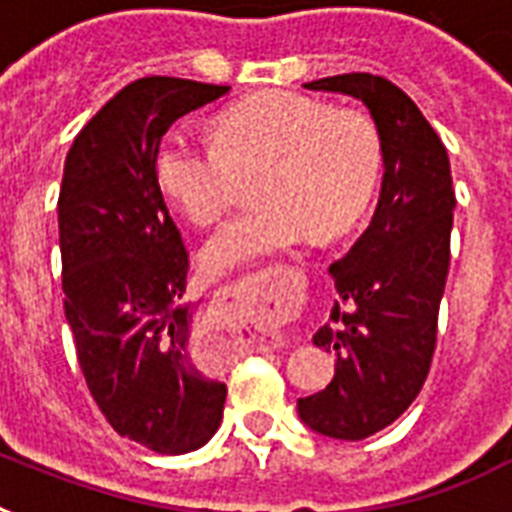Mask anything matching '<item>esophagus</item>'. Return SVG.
<instances>
[{"instance_id": "34e87169", "label": "esophagus", "mask_w": 512, "mask_h": 512, "mask_svg": "<svg viewBox=\"0 0 512 512\" xmlns=\"http://www.w3.org/2000/svg\"><path fill=\"white\" fill-rule=\"evenodd\" d=\"M281 345H284V342H281L279 337H271V340H263V345H260V348H263V350H276V348H281Z\"/></svg>"}]
</instances>
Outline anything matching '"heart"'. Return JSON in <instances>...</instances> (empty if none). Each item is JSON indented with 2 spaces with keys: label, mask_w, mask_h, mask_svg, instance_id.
<instances>
[{
  "label": "heart",
  "mask_w": 512,
  "mask_h": 512,
  "mask_svg": "<svg viewBox=\"0 0 512 512\" xmlns=\"http://www.w3.org/2000/svg\"><path fill=\"white\" fill-rule=\"evenodd\" d=\"M382 170L377 124L297 92H260L225 108L212 143L172 132L154 177L188 220L209 225L255 180L257 207L217 228L201 247L209 273H231L303 244L340 236L364 215Z\"/></svg>",
  "instance_id": "obj_1"
}]
</instances>
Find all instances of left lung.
I'll return each instance as SVG.
<instances>
[{"instance_id": "left-lung-1", "label": "left lung", "mask_w": 512, "mask_h": 512, "mask_svg": "<svg viewBox=\"0 0 512 512\" xmlns=\"http://www.w3.org/2000/svg\"><path fill=\"white\" fill-rule=\"evenodd\" d=\"M305 87L361 100L382 140L377 209L348 255L329 265L340 300L313 335L335 353V377L297 401L311 430L361 441L398 420L428 377L457 207L452 167L436 130L388 79L340 74Z\"/></svg>"}]
</instances>
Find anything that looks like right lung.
Listing matches in <instances>:
<instances>
[{
    "mask_svg": "<svg viewBox=\"0 0 512 512\" xmlns=\"http://www.w3.org/2000/svg\"><path fill=\"white\" fill-rule=\"evenodd\" d=\"M231 87L146 76L116 92L66 156L58 199L66 319L119 436L185 454L215 436L225 382L204 372L183 303L188 252L154 177L164 132Z\"/></svg>",
    "mask_w": 512,
    "mask_h": 512,
    "instance_id": "1",
    "label": "right lung"
}]
</instances>
